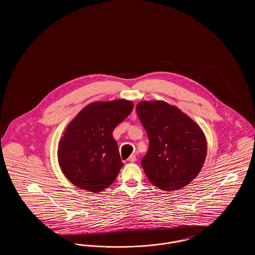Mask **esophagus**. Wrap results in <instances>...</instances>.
Here are the masks:
<instances>
[{
	"label": "esophagus",
	"instance_id": "obj_1",
	"mask_svg": "<svg viewBox=\"0 0 255 255\" xmlns=\"http://www.w3.org/2000/svg\"><path fill=\"white\" fill-rule=\"evenodd\" d=\"M128 160L130 161V162H134L135 160H136V157H135V155H131L129 158H128Z\"/></svg>",
	"mask_w": 255,
	"mask_h": 255
}]
</instances>
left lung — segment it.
I'll return each instance as SVG.
<instances>
[{
    "label": "left lung",
    "instance_id": "obj_1",
    "mask_svg": "<svg viewBox=\"0 0 255 255\" xmlns=\"http://www.w3.org/2000/svg\"><path fill=\"white\" fill-rule=\"evenodd\" d=\"M136 114L149 138L141 160L151 183L175 191L198 176L206 157V136L189 117L164 101H141Z\"/></svg>",
    "mask_w": 255,
    "mask_h": 255
}]
</instances>
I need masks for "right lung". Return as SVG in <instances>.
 <instances>
[{"label": "right lung", "instance_id": "obj_1", "mask_svg": "<svg viewBox=\"0 0 255 255\" xmlns=\"http://www.w3.org/2000/svg\"><path fill=\"white\" fill-rule=\"evenodd\" d=\"M133 107V102L124 99L95 102L69 124L59 143L58 160L70 182L94 193L115 182L123 163L112 133Z\"/></svg>", "mask_w": 255, "mask_h": 255}]
</instances>
